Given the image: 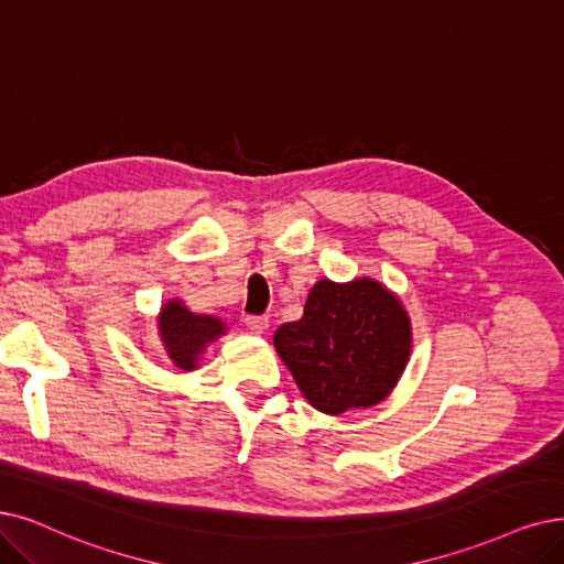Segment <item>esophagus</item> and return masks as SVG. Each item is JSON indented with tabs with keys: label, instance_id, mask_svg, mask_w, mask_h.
<instances>
[{
	"label": "esophagus",
	"instance_id": "obj_1",
	"mask_svg": "<svg viewBox=\"0 0 564 564\" xmlns=\"http://www.w3.org/2000/svg\"><path fill=\"white\" fill-rule=\"evenodd\" d=\"M245 324H247V328H250L252 333H259V335L268 330V319L265 317H254V314H247Z\"/></svg>",
	"mask_w": 564,
	"mask_h": 564
}]
</instances>
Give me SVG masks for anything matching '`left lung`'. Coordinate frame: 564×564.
<instances>
[{"mask_svg": "<svg viewBox=\"0 0 564 564\" xmlns=\"http://www.w3.org/2000/svg\"><path fill=\"white\" fill-rule=\"evenodd\" d=\"M273 345L312 408L340 416L393 393L412 356V319L375 278H324L310 289L303 317L282 324Z\"/></svg>", "mask_w": 564, "mask_h": 564, "instance_id": "1", "label": "left lung"}]
</instances>
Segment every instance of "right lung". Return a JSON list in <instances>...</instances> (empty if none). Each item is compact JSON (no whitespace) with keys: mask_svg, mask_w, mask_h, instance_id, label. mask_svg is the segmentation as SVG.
I'll return each instance as SVG.
<instances>
[{"mask_svg":"<svg viewBox=\"0 0 564 564\" xmlns=\"http://www.w3.org/2000/svg\"><path fill=\"white\" fill-rule=\"evenodd\" d=\"M156 330L171 364L177 370L192 372L198 368L208 345L227 333L229 326L215 314L192 312L183 299H169L156 314Z\"/></svg>","mask_w":564,"mask_h":564,"instance_id":"1","label":"right lung"}]
</instances>
